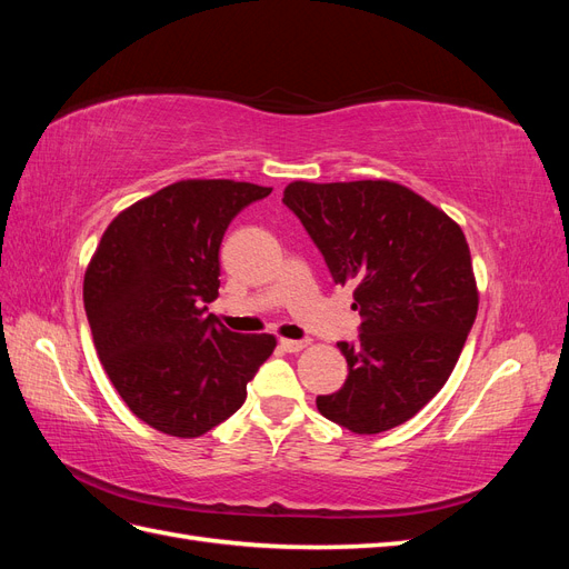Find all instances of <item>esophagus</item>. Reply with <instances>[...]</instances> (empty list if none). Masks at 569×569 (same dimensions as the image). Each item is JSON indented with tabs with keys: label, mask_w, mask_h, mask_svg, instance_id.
<instances>
[{
	"label": "esophagus",
	"mask_w": 569,
	"mask_h": 569,
	"mask_svg": "<svg viewBox=\"0 0 569 569\" xmlns=\"http://www.w3.org/2000/svg\"><path fill=\"white\" fill-rule=\"evenodd\" d=\"M280 347L284 349V351H289V353H299V351H303L306 347H308V341H297V339H280Z\"/></svg>",
	"instance_id": "obj_1"
}]
</instances>
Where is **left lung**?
Returning a JSON list of instances; mask_svg holds the SVG:
<instances>
[{"label":"left lung","mask_w":569,"mask_h":569,"mask_svg":"<svg viewBox=\"0 0 569 569\" xmlns=\"http://www.w3.org/2000/svg\"><path fill=\"white\" fill-rule=\"evenodd\" d=\"M282 201L332 280L353 287L363 318L356 343H337L347 382L318 396V410L356 435L403 425L449 380L477 318L468 239L435 203L391 180H297Z\"/></svg>","instance_id":"8db88e82"}]
</instances>
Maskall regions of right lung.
Instances as JSON below:
<instances>
[{
	"label": "right lung",
	"mask_w": 569,
	"mask_h": 569,
	"mask_svg": "<svg viewBox=\"0 0 569 569\" xmlns=\"http://www.w3.org/2000/svg\"><path fill=\"white\" fill-rule=\"evenodd\" d=\"M272 187L180 180L120 211L84 270L94 349L137 418L194 439L247 399L274 349L272 335H239L213 318L218 251L232 218Z\"/></svg>",
	"instance_id": "add662e5"
}]
</instances>
